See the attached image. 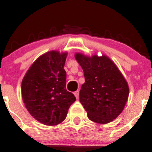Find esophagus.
<instances>
[{
    "label": "esophagus",
    "instance_id": "34e87169",
    "mask_svg": "<svg viewBox=\"0 0 152 152\" xmlns=\"http://www.w3.org/2000/svg\"><path fill=\"white\" fill-rule=\"evenodd\" d=\"M74 95L75 96L76 99H78V97H79V91H78V90L74 92Z\"/></svg>",
    "mask_w": 152,
    "mask_h": 152
}]
</instances>
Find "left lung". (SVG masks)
Masks as SVG:
<instances>
[{
    "label": "left lung",
    "instance_id": "left-lung-1",
    "mask_svg": "<svg viewBox=\"0 0 152 152\" xmlns=\"http://www.w3.org/2000/svg\"><path fill=\"white\" fill-rule=\"evenodd\" d=\"M75 58L83 70L85 83L81 86L80 102L92 121L107 124L121 113L127 101L129 87L115 64L105 56Z\"/></svg>",
    "mask_w": 152,
    "mask_h": 152
}]
</instances>
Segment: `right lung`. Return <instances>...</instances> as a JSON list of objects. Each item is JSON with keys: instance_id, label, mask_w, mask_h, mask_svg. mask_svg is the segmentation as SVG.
I'll return each mask as SVG.
<instances>
[{"instance_id": "1", "label": "right lung", "mask_w": 152, "mask_h": 152, "mask_svg": "<svg viewBox=\"0 0 152 152\" xmlns=\"http://www.w3.org/2000/svg\"><path fill=\"white\" fill-rule=\"evenodd\" d=\"M67 53L50 51L32 64L22 82V96L29 113L48 126L59 124L66 118L76 100L65 88L64 69Z\"/></svg>"}]
</instances>
